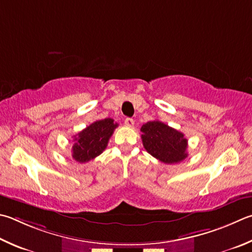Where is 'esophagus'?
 <instances>
[{"label":"esophagus","mask_w":252,"mask_h":252,"mask_svg":"<svg viewBox=\"0 0 252 252\" xmlns=\"http://www.w3.org/2000/svg\"><path fill=\"white\" fill-rule=\"evenodd\" d=\"M125 125L126 126H129V127H132L134 126V121H133V119H131V118H126V120H125Z\"/></svg>","instance_id":"esophagus-1"}]
</instances>
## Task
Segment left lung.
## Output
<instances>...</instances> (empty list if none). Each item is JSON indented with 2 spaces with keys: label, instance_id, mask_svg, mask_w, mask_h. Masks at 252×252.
<instances>
[{
  "label": "left lung",
  "instance_id": "obj_1",
  "mask_svg": "<svg viewBox=\"0 0 252 252\" xmlns=\"http://www.w3.org/2000/svg\"><path fill=\"white\" fill-rule=\"evenodd\" d=\"M141 132L144 149L158 161L174 164L187 158V139L182 132L158 120L145 123Z\"/></svg>",
  "mask_w": 252,
  "mask_h": 252
}]
</instances>
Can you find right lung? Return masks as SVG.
<instances>
[{
	"instance_id": "add662e5",
	"label": "right lung",
	"mask_w": 252,
	"mask_h": 252,
	"mask_svg": "<svg viewBox=\"0 0 252 252\" xmlns=\"http://www.w3.org/2000/svg\"><path fill=\"white\" fill-rule=\"evenodd\" d=\"M117 126L118 123H114L111 118L91 123L74 136L72 158L79 163H86L97 158L107 148L109 139Z\"/></svg>"
}]
</instances>
